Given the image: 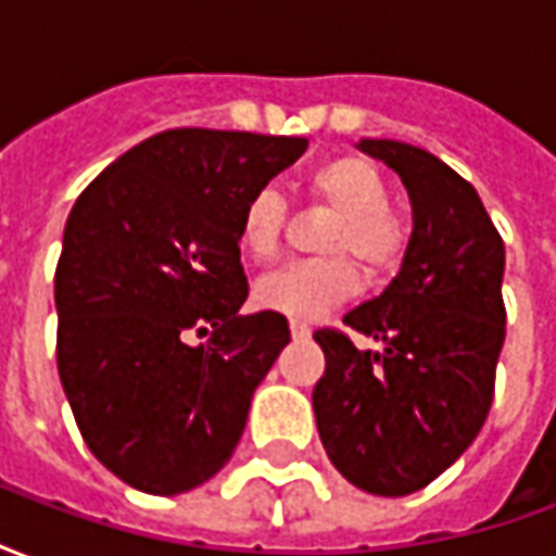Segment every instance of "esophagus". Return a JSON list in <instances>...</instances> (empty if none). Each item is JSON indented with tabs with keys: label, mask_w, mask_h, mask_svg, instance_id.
I'll return each instance as SVG.
<instances>
[{
	"label": "esophagus",
	"mask_w": 556,
	"mask_h": 556,
	"mask_svg": "<svg viewBox=\"0 0 556 556\" xmlns=\"http://www.w3.org/2000/svg\"><path fill=\"white\" fill-rule=\"evenodd\" d=\"M291 337L294 339L309 337V325H303V321H291Z\"/></svg>",
	"instance_id": "obj_1"
}]
</instances>
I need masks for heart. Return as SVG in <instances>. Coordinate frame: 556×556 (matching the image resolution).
<instances>
[{
  "mask_svg": "<svg viewBox=\"0 0 556 556\" xmlns=\"http://www.w3.org/2000/svg\"><path fill=\"white\" fill-rule=\"evenodd\" d=\"M309 199L330 207L337 223L330 226L327 258L289 262L258 279L255 303L262 309L286 315L294 321H313L330 306L349 301L357 291V265L369 277L381 279L399 270L408 253V226L390 211V187L381 169L357 154L333 157L315 166L306 178ZM289 219V205L274 187L255 190L241 211L238 243L253 262H270L279 250Z\"/></svg>",
  "mask_w": 556,
  "mask_h": 556,
  "instance_id": "1",
  "label": "heart"
}]
</instances>
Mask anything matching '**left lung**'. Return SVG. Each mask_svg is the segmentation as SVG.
Segmentation results:
<instances>
[{"instance_id": "left-lung-1", "label": "left lung", "mask_w": 556, "mask_h": 556, "mask_svg": "<svg viewBox=\"0 0 556 556\" xmlns=\"http://www.w3.org/2000/svg\"><path fill=\"white\" fill-rule=\"evenodd\" d=\"M361 148L408 187L414 231L384 294L342 318L381 349L361 351L337 327L315 333L325 375L313 408L339 473L402 497L441 477L489 417L506 339V250L473 184L434 154L396 139Z\"/></svg>"}]
</instances>
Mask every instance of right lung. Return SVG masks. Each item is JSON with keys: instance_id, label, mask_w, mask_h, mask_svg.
<instances>
[{"instance_id": "add662e5", "label": "right lung", "mask_w": 556, "mask_h": 556, "mask_svg": "<svg viewBox=\"0 0 556 556\" xmlns=\"http://www.w3.org/2000/svg\"><path fill=\"white\" fill-rule=\"evenodd\" d=\"M303 137L178 127L110 163L71 207L55 265V363L94 458L146 494L219 473L255 387L289 345L250 294L247 199L306 151ZM207 336L193 346L189 339Z\"/></svg>"}]
</instances>
